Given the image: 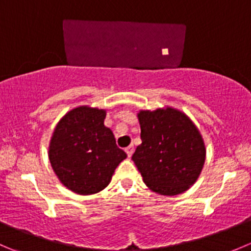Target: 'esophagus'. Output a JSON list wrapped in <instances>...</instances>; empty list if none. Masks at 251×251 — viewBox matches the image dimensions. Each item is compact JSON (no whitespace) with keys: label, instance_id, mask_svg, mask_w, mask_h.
<instances>
[{"label":"esophagus","instance_id":"34e87169","mask_svg":"<svg viewBox=\"0 0 251 251\" xmlns=\"http://www.w3.org/2000/svg\"><path fill=\"white\" fill-rule=\"evenodd\" d=\"M125 151H126V154H127L128 158H130V156L132 155V153H133V146H128V147H126V148H125Z\"/></svg>","mask_w":251,"mask_h":251}]
</instances>
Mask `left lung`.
<instances>
[{"label": "left lung", "mask_w": 251, "mask_h": 251, "mask_svg": "<svg viewBox=\"0 0 251 251\" xmlns=\"http://www.w3.org/2000/svg\"><path fill=\"white\" fill-rule=\"evenodd\" d=\"M142 143L132 155L143 181L161 196L183 193L197 181L205 161L201 132L174 108L138 113Z\"/></svg>", "instance_id": "8db88e82"}]
</instances>
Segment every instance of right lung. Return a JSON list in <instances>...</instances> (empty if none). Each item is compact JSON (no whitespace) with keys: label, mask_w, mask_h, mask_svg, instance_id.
<instances>
[{"label":"right lung","mask_w":251,"mask_h":251,"mask_svg":"<svg viewBox=\"0 0 251 251\" xmlns=\"http://www.w3.org/2000/svg\"><path fill=\"white\" fill-rule=\"evenodd\" d=\"M104 119L105 110L78 107L55 126L48 156L59 181L74 193L87 196L104 189L127 156Z\"/></svg>","instance_id":"add662e5"}]
</instances>
